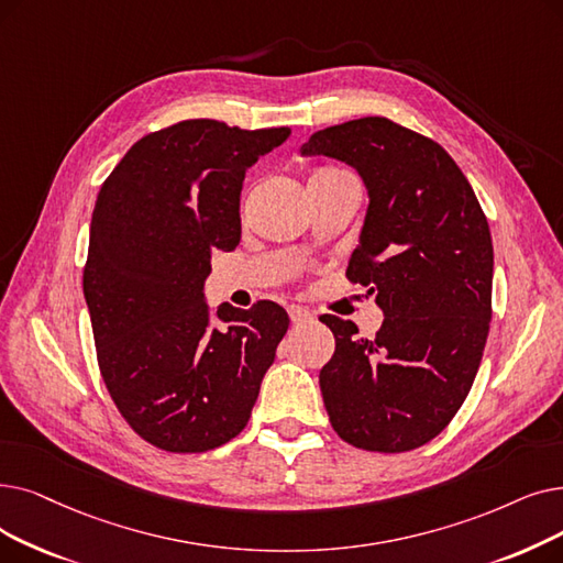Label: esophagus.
Here are the masks:
<instances>
[{"label":"esophagus","mask_w":563,"mask_h":563,"mask_svg":"<svg viewBox=\"0 0 563 563\" xmlns=\"http://www.w3.org/2000/svg\"><path fill=\"white\" fill-rule=\"evenodd\" d=\"M287 312H289L291 324H299V327H301V324L312 322V312L306 310V308H301V306H289Z\"/></svg>","instance_id":"obj_1"}]
</instances>
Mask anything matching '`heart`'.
Instances as JSON below:
<instances>
[{
	"instance_id": "b5f03b06",
	"label": "heart",
	"mask_w": 563,
	"mask_h": 563,
	"mask_svg": "<svg viewBox=\"0 0 563 563\" xmlns=\"http://www.w3.org/2000/svg\"><path fill=\"white\" fill-rule=\"evenodd\" d=\"M335 173H342V169H338V167H317V169H312L310 181H314V179H324V177H331V175H335Z\"/></svg>"
}]
</instances>
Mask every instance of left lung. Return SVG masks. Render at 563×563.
Segmentation results:
<instances>
[{
	"label": "left lung",
	"mask_w": 563,
	"mask_h": 563,
	"mask_svg": "<svg viewBox=\"0 0 563 563\" xmlns=\"http://www.w3.org/2000/svg\"><path fill=\"white\" fill-rule=\"evenodd\" d=\"M303 154L358 169L371 195L347 280L384 310L373 340L322 314L335 352L320 371L329 421L347 444L402 453L442 432L467 398L493 317V236L442 144L386 117L310 135Z\"/></svg>",
	"instance_id": "1"
}]
</instances>
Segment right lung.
<instances>
[{
    "label": "right lung",
    "mask_w": 563,
    "mask_h": 563,
    "mask_svg": "<svg viewBox=\"0 0 563 563\" xmlns=\"http://www.w3.org/2000/svg\"><path fill=\"white\" fill-rule=\"evenodd\" d=\"M289 129L186 119L137 140L96 198L82 289L96 358L126 423L156 449L205 453L251 419L289 317L274 301L228 303L209 324L213 251L241 239L246 169Z\"/></svg>",
    "instance_id": "1"
}]
</instances>
